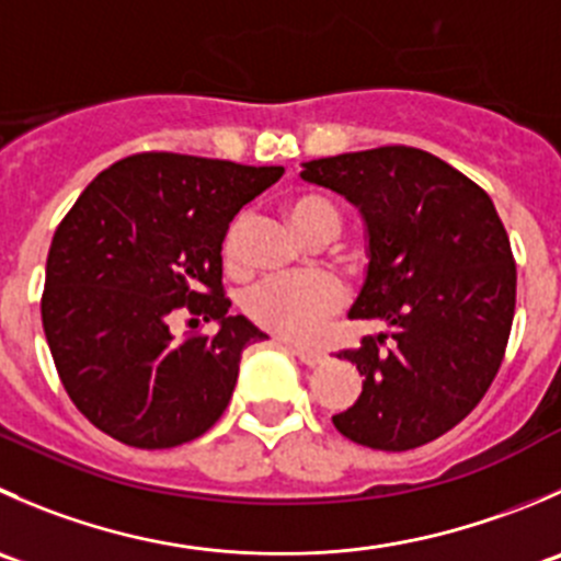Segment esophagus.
Segmentation results:
<instances>
[{
    "instance_id": "obj_1",
    "label": "esophagus",
    "mask_w": 561,
    "mask_h": 561,
    "mask_svg": "<svg viewBox=\"0 0 561 561\" xmlns=\"http://www.w3.org/2000/svg\"><path fill=\"white\" fill-rule=\"evenodd\" d=\"M282 345H285L287 351L296 353V356L301 358V362L307 364V367H318V364L325 362V353L314 351V347H304V345H298V342H290V340H282Z\"/></svg>"
}]
</instances>
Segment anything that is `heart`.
Here are the masks:
<instances>
[{"label":"heart","mask_w":561,"mask_h":561,"mask_svg":"<svg viewBox=\"0 0 561 561\" xmlns=\"http://www.w3.org/2000/svg\"><path fill=\"white\" fill-rule=\"evenodd\" d=\"M285 214L304 238H312L320 230H340V214L320 194H296L285 203ZM241 236L243 219H236L221 243L227 268H238L241 263ZM342 301H345V290L340 282L325 274H309L260 282L247 293L243 309L254 323L274 334L290 336V340H312L325 318L342 307Z\"/></svg>","instance_id":"b5f03b06"}]
</instances>
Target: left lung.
<instances>
[{"instance_id":"8db88e82","label":"left lung","mask_w":561,"mask_h":561,"mask_svg":"<svg viewBox=\"0 0 561 561\" xmlns=\"http://www.w3.org/2000/svg\"><path fill=\"white\" fill-rule=\"evenodd\" d=\"M301 181L362 216L367 268L347 318L386 323V334L340 353L364 380L331 422L386 453L436 442L485 397L513 329L515 263L491 197L447 161L402 145L307 161Z\"/></svg>"}]
</instances>
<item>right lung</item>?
Instances as JSON below:
<instances>
[{"instance_id":"1","label":"right lung","mask_w":561,"mask_h":561,"mask_svg":"<svg viewBox=\"0 0 561 561\" xmlns=\"http://www.w3.org/2000/svg\"><path fill=\"white\" fill-rule=\"evenodd\" d=\"M178 153L103 170L54 232L43 331L73 405L128 447L170 449L225 413L243 347L268 340L221 296L232 216L282 178ZM181 306L216 319L214 337L175 341Z\"/></svg>"}]
</instances>
